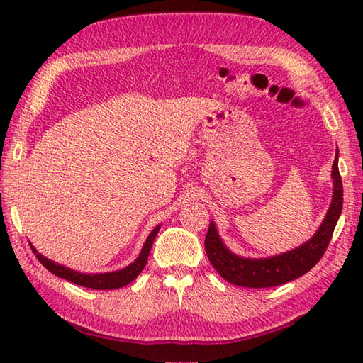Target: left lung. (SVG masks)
Returning <instances> with one entry per match:
<instances>
[{
	"mask_svg": "<svg viewBox=\"0 0 363 363\" xmlns=\"http://www.w3.org/2000/svg\"><path fill=\"white\" fill-rule=\"evenodd\" d=\"M334 177V195L329 211L323 225L309 242L301 245L299 248L279 256L268 259H243L230 252L220 240L217 229L213 223L209 225L206 234V254L209 257L212 267L217 269L221 277L238 287L250 289H267L276 287L285 282H290L296 277L306 274L318 264V260L325 254L328 245L333 238L334 229L338 218H340L343 207V184L340 172H338V160L333 164Z\"/></svg>",
	"mask_w": 363,
	"mask_h": 363,
	"instance_id": "8db88e82",
	"label": "left lung"
}]
</instances>
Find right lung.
Here are the masks:
<instances>
[{
	"label": "right lung",
	"mask_w": 363,
	"mask_h": 363,
	"mask_svg": "<svg viewBox=\"0 0 363 363\" xmlns=\"http://www.w3.org/2000/svg\"><path fill=\"white\" fill-rule=\"evenodd\" d=\"M160 226H156L152 229V233L146 238V242L143 245V250L140 252V256H138L133 264L128 265L126 268L118 269V272H112V273H98V274H84V273H78V272H73L70 268H65L62 265H57L54 264L52 260L43 257L42 254H38L34 246L30 245V248H33L35 257L38 259V262L51 272L52 274H56L59 277H64V279L70 281L76 285H81V287H87V289H95V290H113V289H120V287H125L129 282H133L135 277L142 273V269L145 268L146 262H148V256H150V251H151V246L154 238H156L157 233H159Z\"/></svg>",
	"instance_id": "1"
}]
</instances>
